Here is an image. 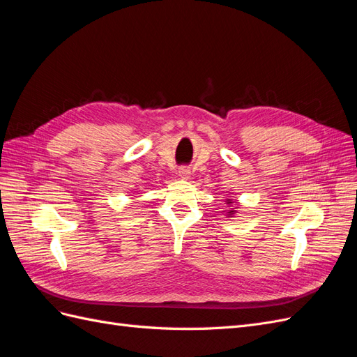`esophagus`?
Wrapping results in <instances>:
<instances>
[{
	"instance_id": "1",
	"label": "esophagus",
	"mask_w": 357,
	"mask_h": 357,
	"mask_svg": "<svg viewBox=\"0 0 357 357\" xmlns=\"http://www.w3.org/2000/svg\"><path fill=\"white\" fill-rule=\"evenodd\" d=\"M177 174L181 178H189L190 177V169L188 167H180L178 171H177Z\"/></svg>"
}]
</instances>
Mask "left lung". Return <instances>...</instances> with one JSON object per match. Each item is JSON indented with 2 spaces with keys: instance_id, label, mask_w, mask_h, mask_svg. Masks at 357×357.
<instances>
[{
  "instance_id": "left-lung-1",
  "label": "left lung",
  "mask_w": 357,
  "mask_h": 357,
  "mask_svg": "<svg viewBox=\"0 0 357 357\" xmlns=\"http://www.w3.org/2000/svg\"><path fill=\"white\" fill-rule=\"evenodd\" d=\"M229 202H231V201H229V199H228V204H229ZM232 211H234V210H232ZM232 211H229V213H232Z\"/></svg>"
}]
</instances>
